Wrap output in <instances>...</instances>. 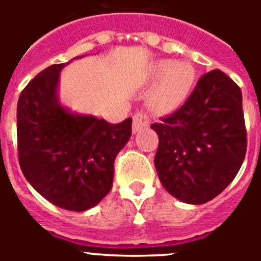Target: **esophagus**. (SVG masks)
<instances>
[{"instance_id":"1","label":"esophagus","mask_w":261,"mask_h":261,"mask_svg":"<svg viewBox=\"0 0 261 261\" xmlns=\"http://www.w3.org/2000/svg\"><path fill=\"white\" fill-rule=\"evenodd\" d=\"M150 124V120H149V116L144 112H137V114L133 116V124H132V128H133V132L137 133V132H141V130H145V129L149 126Z\"/></svg>"}]
</instances>
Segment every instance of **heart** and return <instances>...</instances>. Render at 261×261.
<instances>
[{"label":"heart","mask_w":261,"mask_h":261,"mask_svg":"<svg viewBox=\"0 0 261 261\" xmlns=\"http://www.w3.org/2000/svg\"><path fill=\"white\" fill-rule=\"evenodd\" d=\"M153 75L161 80L154 93V105L161 110H174L188 98L196 81V70L188 61L161 60Z\"/></svg>","instance_id":"heart-1"}]
</instances>
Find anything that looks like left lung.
Wrapping results in <instances>:
<instances>
[{
    "mask_svg": "<svg viewBox=\"0 0 261 261\" xmlns=\"http://www.w3.org/2000/svg\"><path fill=\"white\" fill-rule=\"evenodd\" d=\"M154 165L170 195L187 204H205L238 174L247 133L242 91L223 71L202 75L186 103L161 123Z\"/></svg>",
    "mask_w": 261,
    "mask_h": 261,
    "instance_id": "obj_1",
    "label": "left lung"
}]
</instances>
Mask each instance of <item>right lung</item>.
<instances>
[{"instance_id": "right-lung-1", "label": "right lung", "mask_w": 261, "mask_h": 261, "mask_svg": "<svg viewBox=\"0 0 261 261\" xmlns=\"http://www.w3.org/2000/svg\"><path fill=\"white\" fill-rule=\"evenodd\" d=\"M69 62L48 66L20 93L18 158L27 181L44 199L84 212L112 188L115 158L130 138L132 119L110 124L64 107L57 90L60 71Z\"/></svg>"}]
</instances>
